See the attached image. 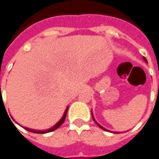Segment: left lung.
<instances>
[{
	"label": "left lung",
	"mask_w": 159,
	"mask_h": 159,
	"mask_svg": "<svg viewBox=\"0 0 159 159\" xmlns=\"http://www.w3.org/2000/svg\"><path fill=\"white\" fill-rule=\"evenodd\" d=\"M143 60H144V61H145V62H148V61H147V59H146V58H145V57H143ZM92 118H93V120H94V121H95V123H96V124H97V125H98V126H99V127H100V128H101V129H104V130H106V131H107V130H106V129H105V128H103V127H102V125H99V124H98V123H97V121H96V120H95V119H94V117H93V115H92Z\"/></svg>",
	"instance_id": "1"
}]
</instances>
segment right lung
Listing matches in <instances>:
<instances>
[{
	"instance_id": "obj_1",
	"label": "right lung",
	"mask_w": 159,
	"mask_h": 159,
	"mask_svg": "<svg viewBox=\"0 0 159 159\" xmlns=\"http://www.w3.org/2000/svg\"><path fill=\"white\" fill-rule=\"evenodd\" d=\"M67 110H68V108L66 109V111H65L64 115H63V116H62V118L61 119V120H60L58 121V122H57L54 126H53L52 128L48 129V130H34V129H28V128H25V129L26 130H28L30 131V132H32V133H35V134H45V133H48V132H52V131L55 130L56 129L58 128L59 126L62 125V124L64 122L65 119H66V116H67Z\"/></svg>"
}]
</instances>
